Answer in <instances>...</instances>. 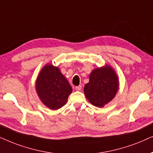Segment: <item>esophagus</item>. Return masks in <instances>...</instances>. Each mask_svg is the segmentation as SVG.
<instances>
[{"mask_svg":"<svg viewBox=\"0 0 153 153\" xmlns=\"http://www.w3.org/2000/svg\"><path fill=\"white\" fill-rule=\"evenodd\" d=\"M75 90H76V91H80L81 89H82V86H81V85H79V86H76L75 87Z\"/></svg>","mask_w":153,"mask_h":153,"instance_id":"1","label":"esophagus"}]
</instances>
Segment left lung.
<instances>
[{
    "label": "left lung",
    "instance_id": "1",
    "mask_svg": "<svg viewBox=\"0 0 153 153\" xmlns=\"http://www.w3.org/2000/svg\"><path fill=\"white\" fill-rule=\"evenodd\" d=\"M119 89V78L115 71L105 64L91 71L89 81L85 85L87 100L96 107H103L115 97Z\"/></svg>",
    "mask_w": 153,
    "mask_h": 153
}]
</instances>
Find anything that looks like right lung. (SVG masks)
<instances>
[{"label":"right lung","mask_w":153,"mask_h":153,"mask_svg":"<svg viewBox=\"0 0 153 153\" xmlns=\"http://www.w3.org/2000/svg\"><path fill=\"white\" fill-rule=\"evenodd\" d=\"M36 90L41 102L48 108L55 111L66 104L73 89L60 69L48 64L38 73Z\"/></svg>","instance_id":"add662e5"}]
</instances>
